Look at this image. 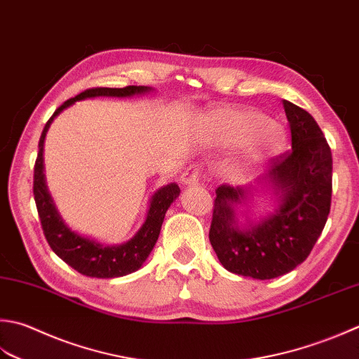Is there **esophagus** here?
<instances>
[{
	"label": "esophagus",
	"mask_w": 359,
	"mask_h": 359,
	"mask_svg": "<svg viewBox=\"0 0 359 359\" xmlns=\"http://www.w3.org/2000/svg\"><path fill=\"white\" fill-rule=\"evenodd\" d=\"M199 179H201L199 168L194 165L187 168V171L182 174V184H184L185 187H193L196 184H199Z\"/></svg>",
	"instance_id": "1"
}]
</instances>
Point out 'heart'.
Instances as JSON below:
<instances>
[{
	"instance_id": "obj_1",
	"label": "heart",
	"mask_w": 359,
	"mask_h": 359,
	"mask_svg": "<svg viewBox=\"0 0 359 359\" xmlns=\"http://www.w3.org/2000/svg\"><path fill=\"white\" fill-rule=\"evenodd\" d=\"M203 123L215 142L233 144L250 138L244 156L230 168L235 179L250 177L263 160L276 156L283 146L285 137L280 126L271 123L262 111L217 109L208 111Z\"/></svg>"
}]
</instances>
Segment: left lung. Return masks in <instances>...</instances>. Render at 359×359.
I'll list each match as a JSON object with an SVG mask.
<instances>
[{
    "label": "left lung",
    "mask_w": 359,
    "mask_h": 359,
    "mask_svg": "<svg viewBox=\"0 0 359 359\" xmlns=\"http://www.w3.org/2000/svg\"><path fill=\"white\" fill-rule=\"evenodd\" d=\"M292 151L280 156L254 185L216 189L210 243L221 264L236 276L276 278L310 255L332 205V151L314 118L283 101ZM268 192L274 208L251 216L250 199Z\"/></svg>",
    "instance_id": "left-lung-1"
}]
</instances>
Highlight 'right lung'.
Masks as SVG:
<instances>
[{
	"label": "right lung",
	"mask_w": 359,
	"mask_h": 359,
	"mask_svg": "<svg viewBox=\"0 0 359 359\" xmlns=\"http://www.w3.org/2000/svg\"><path fill=\"white\" fill-rule=\"evenodd\" d=\"M152 90V87L144 86H129L124 88L97 87L86 90L81 95L63 102L54 111V115L49 118L43 132H41L39 142V156L34 166V199L40 216L41 229H43L46 241L55 252V255L62 258L68 266H72L73 269L81 272L82 276L96 278H115L128 276V273H132L142 268L158 240L161 224H163L168 208L179 198L180 188L177 184H168L158 188L151 196L144 222L129 241L109 245L91 240V238L77 233V231L68 227V224L62 219L51 194H49L43 165L46 132L49 126L53 124L54 118L59 116L63 110L68 109L69 105H73L77 101L100 96L132 97L149 93Z\"/></svg>",
	"instance_id": "obj_1"
}]
</instances>
